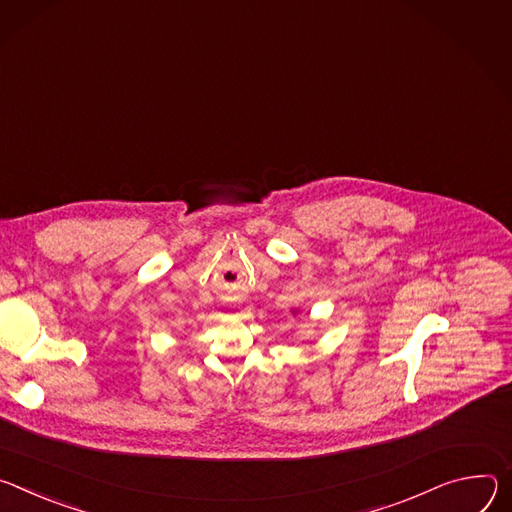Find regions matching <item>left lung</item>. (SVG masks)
Masks as SVG:
<instances>
[{
	"label": "left lung",
	"mask_w": 512,
	"mask_h": 512,
	"mask_svg": "<svg viewBox=\"0 0 512 512\" xmlns=\"http://www.w3.org/2000/svg\"><path fill=\"white\" fill-rule=\"evenodd\" d=\"M293 315H297V311H293Z\"/></svg>",
	"instance_id": "left-lung-1"
}]
</instances>
